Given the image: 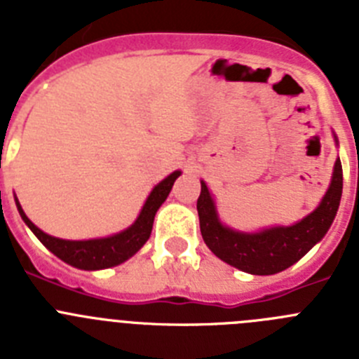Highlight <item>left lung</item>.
I'll list each match as a JSON object with an SVG mask.
<instances>
[{"instance_id": "left-lung-1", "label": "left lung", "mask_w": 359, "mask_h": 359, "mask_svg": "<svg viewBox=\"0 0 359 359\" xmlns=\"http://www.w3.org/2000/svg\"><path fill=\"white\" fill-rule=\"evenodd\" d=\"M344 172L340 158L334 163L332 182L315 212L293 226H278L259 233H241L219 223L214 199L201 182L198 198L199 228L205 244L221 261L252 275H273L302 259L332 224L340 207Z\"/></svg>"}]
</instances>
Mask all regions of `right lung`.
<instances>
[{
  "instance_id": "1",
  "label": "right lung",
  "mask_w": 359,
  "mask_h": 359,
  "mask_svg": "<svg viewBox=\"0 0 359 359\" xmlns=\"http://www.w3.org/2000/svg\"><path fill=\"white\" fill-rule=\"evenodd\" d=\"M180 170L172 172L170 176H167L160 185H156L152 189L151 196L145 201L144 208H142L140 215L135 221L133 226H129L128 230L120 231L116 236L106 237V239H91V241H65L57 239V237L48 236L44 233L43 230L32 223L30 219L25 215L23 208L18 203V210L23 217L25 223L28 224L34 233H36L37 239L53 253L61 261L68 262V264L75 266V268L81 269H104L111 268V266H116L120 262L128 261L129 257L135 255L138 250L145 244V241L149 239L152 230V223H154V215H156L158 208L161 207V203L167 199L170 189H172L176 177L180 176Z\"/></svg>"
}]
</instances>
